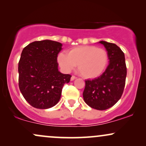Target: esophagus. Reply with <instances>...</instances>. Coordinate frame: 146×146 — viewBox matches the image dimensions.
I'll return each instance as SVG.
<instances>
[{
  "label": "esophagus",
  "instance_id": "obj_1",
  "mask_svg": "<svg viewBox=\"0 0 146 146\" xmlns=\"http://www.w3.org/2000/svg\"><path fill=\"white\" fill-rule=\"evenodd\" d=\"M76 78H77L76 77L74 76V75H72L71 78V81H73V80H75V79H76Z\"/></svg>",
  "mask_w": 146,
  "mask_h": 146
}]
</instances>
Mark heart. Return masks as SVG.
I'll return each mask as SVG.
<instances>
[{"label": "heart", "mask_w": 146, "mask_h": 146, "mask_svg": "<svg viewBox=\"0 0 146 146\" xmlns=\"http://www.w3.org/2000/svg\"><path fill=\"white\" fill-rule=\"evenodd\" d=\"M58 62L64 71H71L78 65V72L81 76L94 78L105 71L108 62V55L104 48L80 46L70 49L68 54L60 53Z\"/></svg>", "instance_id": "heart-1"}]
</instances>
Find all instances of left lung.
Listing matches in <instances>:
<instances>
[{
	"label": "left lung",
	"mask_w": 146,
	"mask_h": 146,
	"mask_svg": "<svg viewBox=\"0 0 146 146\" xmlns=\"http://www.w3.org/2000/svg\"><path fill=\"white\" fill-rule=\"evenodd\" d=\"M106 49L109 64L102 75L85 80L83 98L87 105L99 110H106L121 98L125 87L127 69L123 52L114 43L100 41Z\"/></svg>",
	"instance_id": "8db88e82"
}]
</instances>
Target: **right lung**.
I'll use <instances>...</instances> for the list:
<instances>
[{"label": "right lung", "instance_id": "obj_1", "mask_svg": "<svg viewBox=\"0 0 146 146\" xmlns=\"http://www.w3.org/2000/svg\"><path fill=\"white\" fill-rule=\"evenodd\" d=\"M62 44L44 40L30 43L23 48L18 62V86L30 105L47 109L59 102L64 84L71 75L58 71L57 62Z\"/></svg>", "mask_w": 146, "mask_h": 146}]
</instances>
